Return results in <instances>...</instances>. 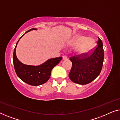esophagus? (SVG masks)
I'll return each instance as SVG.
<instances>
[{
    "instance_id": "34e87169",
    "label": "esophagus",
    "mask_w": 120,
    "mask_h": 120,
    "mask_svg": "<svg viewBox=\"0 0 120 120\" xmlns=\"http://www.w3.org/2000/svg\"><path fill=\"white\" fill-rule=\"evenodd\" d=\"M67 59V58L66 56H62V59H63V60H66Z\"/></svg>"
}]
</instances>
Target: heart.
Listing matches in <instances>:
<instances>
[{
	"label": "heart",
	"mask_w": 120,
	"mask_h": 120,
	"mask_svg": "<svg viewBox=\"0 0 120 120\" xmlns=\"http://www.w3.org/2000/svg\"><path fill=\"white\" fill-rule=\"evenodd\" d=\"M72 45L75 47H79L78 50L79 53L86 54L94 48L95 41L92 39H87L85 36H78L75 38Z\"/></svg>",
	"instance_id": "obj_1"
}]
</instances>
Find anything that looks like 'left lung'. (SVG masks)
I'll use <instances>...</instances> for the list:
<instances>
[{"mask_svg":"<svg viewBox=\"0 0 120 120\" xmlns=\"http://www.w3.org/2000/svg\"><path fill=\"white\" fill-rule=\"evenodd\" d=\"M97 47L86 54L75 55L70 58L72 66L69 77L75 83L85 85L98 76L104 60L102 41L98 38Z\"/></svg>","mask_w":120,"mask_h":120,"instance_id":"left-lung-1","label":"left lung"}]
</instances>
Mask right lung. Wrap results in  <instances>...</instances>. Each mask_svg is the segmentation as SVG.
<instances>
[{"label": "right lung", "mask_w": 120, "mask_h": 120, "mask_svg": "<svg viewBox=\"0 0 120 120\" xmlns=\"http://www.w3.org/2000/svg\"><path fill=\"white\" fill-rule=\"evenodd\" d=\"M36 29L33 28L29 30H36ZM23 35L16 43L13 54V61L14 65L15 72L17 76L26 83L33 86H38L42 85L49 80L51 75L52 70L55 66L58 65L62 59V57H58L53 59H50L41 65L30 66L24 65L20 62L17 58L16 55V48L17 45L22 38L24 36Z\"/></svg>", "instance_id": "right-lung-1"}]
</instances>
